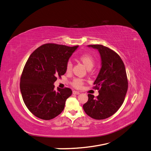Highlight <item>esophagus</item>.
<instances>
[{"label":"esophagus","instance_id":"obj_1","mask_svg":"<svg viewBox=\"0 0 151 151\" xmlns=\"http://www.w3.org/2000/svg\"><path fill=\"white\" fill-rule=\"evenodd\" d=\"M73 94H80V92H79V91H73Z\"/></svg>","mask_w":151,"mask_h":151}]
</instances>
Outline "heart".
Listing matches in <instances>:
<instances>
[{
	"label": "heart",
	"instance_id": "heart-1",
	"mask_svg": "<svg viewBox=\"0 0 151 151\" xmlns=\"http://www.w3.org/2000/svg\"><path fill=\"white\" fill-rule=\"evenodd\" d=\"M79 58L80 60L83 63V64L88 68L91 69L94 65V58L89 53H83L79 55ZM72 69V63L70 61H68L66 64V71L67 72H70ZM84 83V81L80 78H76L73 80L72 84L77 89H80L83 86Z\"/></svg>",
	"mask_w": 151,
	"mask_h": 151
}]
</instances>
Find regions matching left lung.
<instances>
[{"label":"left lung","instance_id":"left-lung-1","mask_svg":"<svg viewBox=\"0 0 151 151\" xmlns=\"http://www.w3.org/2000/svg\"><path fill=\"white\" fill-rule=\"evenodd\" d=\"M98 49L101 58V68L93 88L99 95L88 94V101L83 105L86 113L96 120H103L115 114L120 108L128 89V79L122 58L113 50L102 45H89Z\"/></svg>","mask_w":151,"mask_h":151}]
</instances>
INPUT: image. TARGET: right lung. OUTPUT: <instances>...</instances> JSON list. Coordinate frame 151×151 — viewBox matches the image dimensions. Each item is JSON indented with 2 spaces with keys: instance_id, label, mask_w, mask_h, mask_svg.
<instances>
[{
  "instance_id": "obj_1",
  "label": "right lung",
  "mask_w": 151,
  "mask_h": 151,
  "mask_svg": "<svg viewBox=\"0 0 151 151\" xmlns=\"http://www.w3.org/2000/svg\"><path fill=\"white\" fill-rule=\"evenodd\" d=\"M78 46L46 43L31 54L22 70L20 89L26 107L35 116L49 120L62 112L70 88L54 89L53 83L66 72V64Z\"/></svg>"
}]
</instances>
